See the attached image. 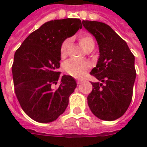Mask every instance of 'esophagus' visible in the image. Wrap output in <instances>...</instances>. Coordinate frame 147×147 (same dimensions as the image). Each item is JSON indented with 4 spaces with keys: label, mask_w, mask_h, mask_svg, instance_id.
<instances>
[{
    "label": "esophagus",
    "mask_w": 147,
    "mask_h": 147,
    "mask_svg": "<svg viewBox=\"0 0 147 147\" xmlns=\"http://www.w3.org/2000/svg\"><path fill=\"white\" fill-rule=\"evenodd\" d=\"M82 82V80H78V81H77V84H78V85H80V84Z\"/></svg>",
    "instance_id": "obj_1"
}]
</instances>
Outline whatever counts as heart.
Here are the masks:
<instances>
[{
    "label": "heart",
    "instance_id": "obj_1",
    "mask_svg": "<svg viewBox=\"0 0 147 147\" xmlns=\"http://www.w3.org/2000/svg\"><path fill=\"white\" fill-rule=\"evenodd\" d=\"M79 44L85 49L86 52L91 50L94 48L95 42L92 36L85 33L82 34L79 36L78 39ZM70 40L69 39L65 40L62 42L60 46V55L61 57L63 58L65 56L67 52V48L69 44ZM91 63L87 60H76V59H69L65 62L64 64V70L67 74L69 76H72L76 78H82L85 76L86 71H88L91 69Z\"/></svg>",
    "mask_w": 147,
    "mask_h": 147
}]
</instances>
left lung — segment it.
<instances>
[{
  "label": "left lung",
  "instance_id": "left-lung-1",
  "mask_svg": "<svg viewBox=\"0 0 147 147\" xmlns=\"http://www.w3.org/2000/svg\"><path fill=\"white\" fill-rule=\"evenodd\" d=\"M84 27L98 42L100 56L91 71L99 82H92L88 104L100 120L114 121L123 116L133 97L136 78L134 55L127 42L107 24L83 20Z\"/></svg>",
  "mask_w": 147,
  "mask_h": 147
}]
</instances>
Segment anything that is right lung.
<instances>
[{"label": "right lung", "mask_w": 147, "mask_h": 147, "mask_svg": "<svg viewBox=\"0 0 147 147\" xmlns=\"http://www.w3.org/2000/svg\"><path fill=\"white\" fill-rule=\"evenodd\" d=\"M82 28L76 18L47 22L16 51L12 65L15 94L22 109L34 121L53 122L66 109L77 84L70 76L60 78V46ZM59 80V87L54 89Z\"/></svg>", "instance_id": "1"}]
</instances>
